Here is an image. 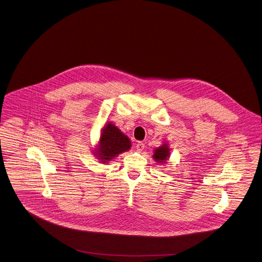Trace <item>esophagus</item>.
Returning <instances> with one entry per match:
<instances>
[{"label": "esophagus", "instance_id": "1", "mask_svg": "<svg viewBox=\"0 0 262 262\" xmlns=\"http://www.w3.org/2000/svg\"><path fill=\"white\" fill-rule=\"evenodd\" d=\"M136 147H137V150H138V151H141V150H143V148H144V143H143V142H138L137 145H136Z\"/></svg>", "mask_w": 262, "mask_h": 262}]
</instances>
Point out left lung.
<instances>
[{
    "label": "left lung",
    "instance_id": "obj_1",
    "mask_svg": "<svg viewBox=\"0 0 262 262\" xmlns=\"http://www.w3.org/2000/svg\"><path fill=\"white\" fill-rule=\"evenodd\" d=\"M168 156H169L168 146L166 144H163L160 147H158L157 149H155L154 159L161 163H163V162H165L167 158H169Z\"/></svg>",
    "mask_w": 262,
    "mask_h": 262
}]
</instances>
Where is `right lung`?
<instances>
[{
  "mask_svg": "<svg viewBox=\"0 0 262 262\" xmlns=\"http://www.w3.org/2000/svg\"><path fill=\"white\" fill-rule=\"evenodd\" d=\"M132 144L128 138L113 123H107L102 129L101 141L98 150V157L101 162H107L123 151L130 148Z\"/></svg>",
  "mask_w": 262,
  "mask_h": 262,
  "instance_id": "right-lung-1",
  "label": "right lung"
}]
</instances>
